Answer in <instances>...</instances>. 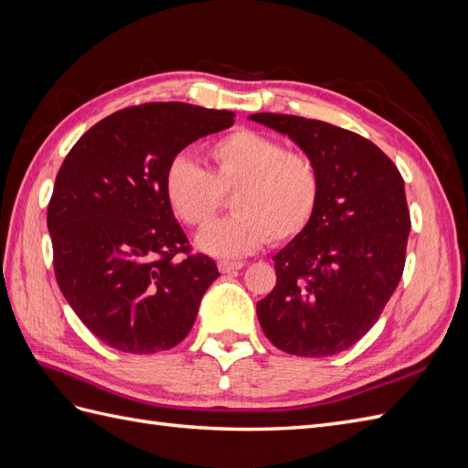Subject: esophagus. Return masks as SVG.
<instances>
[{
    "label": "esophagus",
    "instance_id": "34e87169",
    "mask_svg": "<svg viewBox=\"0 0 468 468\" xmlns=\"http://www.w3.org/2000/svg\"><path fill=\"white\" fill-rule=\"evenodd\" d=\"M244 267V261H218L220 273H234Z\"/></svg>",
    "mask_w": 468,
    "mask_h": 468
}]
</instances>
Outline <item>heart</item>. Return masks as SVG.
Listing matches in <instances>:
<instances>
[{
  "instance_id": "obj_1",
  "label": "heart",
  "mask_w": 468,
  "mask_h": 468,
  "mask_svg": "<svg viewBox=\"0 0 468 468\" xmlns=\"http://www.w3.org/2000/svg\"><path fill=\"white\" fill-rule=\"evenodd\" d=\"M207 169L177 155L164 176L165 201L177 220L203 230L217 218L222 195L234 215L197 239L218 258H242L269 239L285 244L313 222L320 197L318 162L282 140L251 129H236L205 148Z\"/></svg>"
}]
</instances>
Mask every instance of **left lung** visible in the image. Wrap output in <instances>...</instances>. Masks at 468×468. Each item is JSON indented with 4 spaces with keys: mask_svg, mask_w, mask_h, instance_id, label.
Instances as JSON below:
<instances>
[{
    "mask_svg": "<svg viewBox=\"0 0 468 468\" xmlns=\"http://www.w3.org/2000/svg\"><path fill=\"white\" fill-rule=\"evenodd\" d=\"M250 119L292 138L322 172L313 222L273 258L275 289L258 303L261 330L291 356H335L373 328L400 282L410 234L404 179L357 133L277 112Z\"/></svg>",
    "mask_w": 468,
    "mask_h": 468,
    "instance_id": "left-lung-1",
    "label": "left lung"
}]
</instances>
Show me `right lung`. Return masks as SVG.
Instances as JSON below:
<instances>
[{
    "label": "right lung",
    "mask_w": 468,
    "mask_h": 468,
    "mask_svg": "<svg viewBox=\"0 0 468 468\" xmlns=\"http://www.w3.org/2000/svg\"><path fill=\"white\" fill-rule=\"evenodd\" d=\"M232 111L179 101L121 109L68 152L47 210L54 275L68 304L103 344L134 356L186 339L220 273L191 244L164 193L165 169Z\"/></svg>",
    "instance_id": "add662e5"
}]
</instances>
